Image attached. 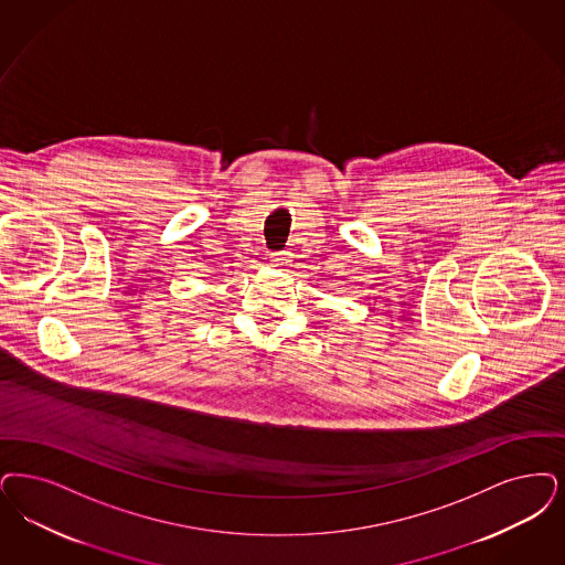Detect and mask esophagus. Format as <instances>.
I'll use <instances>...</instances> for the list:
<instances>
[{
  "mask_svg": "<svg viewBox=\"0 0 565 565\" xmlns=\"http://www.w3.org/2000/svg\"><path fill=\"white\" fill-rule=\"evenodd\" d=\"M290 263V254L288 252H275L271 254V267H286Z\"/></svg>",
  "mask_w": 565,
  "mask_h": 565,
  "instance_id": "34e87169",
  "label": "esophagus"
}]
</instances>
